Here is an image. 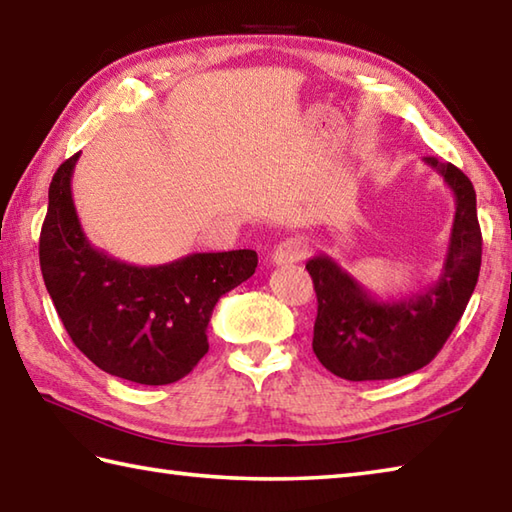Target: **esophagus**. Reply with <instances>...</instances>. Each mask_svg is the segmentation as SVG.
<instances>
[{
    "label": "esophagus",
    "mask_w": 512,
    "mask_h": 512,
    "mask_svg": "<svg viewBox=\"0 0 512 512\" xmlns=\"http://www.w3.org/2000/svg\"><path fill=\"white\" fill-rule=\"evenodd\" d=\"M308 253V242L303 237H288L284 242L275 246L273 253H270V262L275 266H288L297 264Z\"/></svg>",
    "instance_id": "esophagus-1"
}]
</instances>
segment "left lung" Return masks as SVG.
<instances>
[{
    "mask_svg": "<svg viewBox=\"0 0 512 512\" xmlns=\"http://www.w3.org/2000/svg\"><path fill=\"white\" fill-rule=\"evenodd\" d=\"M453 191L455 215L438 279L420 292L378 299L319 253L308 259L317 292L312 350L321 365L345 380H387L416 372L433 361L462 319L482 264V231L475 189L451 162L424 158Z\"/></svg>",
    "mask_w": 512,
    "mask_h": 512,
    "instance_id": "obj_1",
    "label": "left lung"
}]
</instances>
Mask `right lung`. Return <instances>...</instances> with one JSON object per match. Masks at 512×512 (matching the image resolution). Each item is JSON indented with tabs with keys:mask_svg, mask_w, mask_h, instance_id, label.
<instances>
[{
	"mask_svg": "<svg viewBox=\"0 0 512 512\" xmlns=\"http://www.w3.org/2000/svg\"><path fill=\"white\" fill-rule=\"evenodd\" d=\"M79 154L54 173L39 237L50 299L74 345L103 372L138 385H169L209 352L215 303L253 277L255 250L191 253L160 266H134L85 237L72 200Z\"/></svg>",
	"mask_w": 512,
	"mask_h": 512,
	"instance_id": "1",
	"label": "right lung"
}]
</instances>
